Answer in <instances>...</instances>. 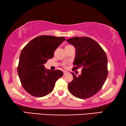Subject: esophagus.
Returning <instances> with one entry per match:
<instances>
[{"instance_id": "1", "label": "esophagus", "mask_w": 126, "mask_h": 126, "mask_svg": "<svg viewBox=\"0 0 126 126\" xmlns=\"http://www.w3.org/2000/svg\"><path fill=\"white\" fill-rule=\"evenodd\" d=\"M67 74H69V72H68V71H63V75H67Z\"/></svg>"}]
</instances>
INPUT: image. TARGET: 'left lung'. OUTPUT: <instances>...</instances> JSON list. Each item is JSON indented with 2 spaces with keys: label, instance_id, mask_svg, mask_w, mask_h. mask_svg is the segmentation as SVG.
I'll return each instance as SVG.
<instances>
[{
  "label": "left lung",
  "instance_id": "obj_1",
  "mask_svg": "<svg viewBox=\"0 0 126 126\" xmlns=\"http://www.w3.org/2000/svg\"><path fill=\"white\" fill-rule=\"evenodd\" d=\"M76 49L73 70L82 67L77 77L71 73L73 80L68 85L70 93L75 97H92L102 88L108 76L106 53L95 41L87 37H75L66 40Z\"/></svg>",
  "mask_w": 126,
  "mask_h": 126
}]
</instances>
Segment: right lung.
<instances>
[{
	"instance_id": "1",
	"label": "right lung",
	"mask_w": 126,
	"mask_h": 126,
	"mask_svg": "<svg viewBox=\"0 0 126 126\" xmlns=\"http://www.w3.org/2000/svg\"><path fill=\"white\" fill-rule=\"evenodd\" d=\"M65 38L63 37L40 36L27 44L20 53L17 68L18 76L23 88L29 94L42 97L52 91L56 81L63 76L59 70L45 68L48 59Z\"/></svg>"
}]
</instances>
